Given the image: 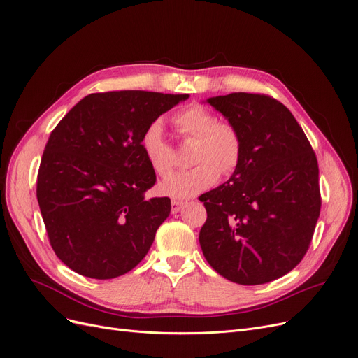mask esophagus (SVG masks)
I'll use <instances>...</instances> for the list:
<instances>
[{
	"mask_svg": "<svg viewBox=\"0 0 358 358\" xmlns=\"http://www.w3.org/2000/svg\"><path fill=\"white\" fill-rule=\"evenodd\" d=\"M182 201H180V200H173L171 201V212L173 213H178L180 212V209L182 208Z\"/></svg>",
	"mask_w": 358,
	"mask_h": 358,
	"instance_id": "1",
	"label": "esophagus"
}]
</instances>
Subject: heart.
I'll return each mask as SVG.
<instances>
[{
  "mask_svg": "<svg viewBox=\"0 0 358 358\" xmlns=\"http://www.w3.org/2000/svg\"><path fill=\"white\" fill-rule=\"evenodd\" d=\"M173 123L182 139H193L190 150V169L168 176L161 182V190L177 199L197 196L216 184L219 176H229L242 158V138L229 122L216 120L213 113L201 104L187 106L173 117ZM142 154L161 177L176 166L174 148L164 138L159 120L150 122L139 138Z\"/></svg>",
  "mask_w": 358,
  "mask_h": 358,
  "instance_id": "heart-1",
  "label": "heart"
}]
</instances>
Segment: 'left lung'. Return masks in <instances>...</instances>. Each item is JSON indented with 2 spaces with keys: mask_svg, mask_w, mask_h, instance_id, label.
I'll list each match as a JSON object with an SVG mask.
<instances>
[{
  "mask_svg": "<svg viewBox=\"0 0 358 358\" xmlns=\"http://www.w3.org/2000/svg\"><path fill=\"white\" fill-rule=\"evenodd\" d=\"M241 134L242 158L227 184L200 196L199 241L220 275L243 286L292 271L309 250L321 212L316 155L290 110L266 94L208 99Z\"/></svg>",
  "mask_w": 358,
  "mask_h": 358,
  "instance_id": "1",
  "label": "left lung"
}]
</instances>
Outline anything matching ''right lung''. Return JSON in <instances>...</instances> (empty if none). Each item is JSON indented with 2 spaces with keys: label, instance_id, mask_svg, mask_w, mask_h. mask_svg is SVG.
Returning <instances> with one entry per match:
<instances>
[{
  "label": "right lung",
  "instance_id": "add662e5",
  "mask_svg": "<svg viewBox=\"0 0 358 358\" xmlns=\"http://www.w3.org/2000/svg\"><path fill=\"white\" fill-rule=\"evenodd\" d=\"M187 99L136 90L94 92L52 130L36 194L50 245L75 273L115 278L148 254L171 200L145 197L157 176L139 138Z\"/></svg>",
  "mask_w": 358,
  "mask_h": 358
}]
</instances>
